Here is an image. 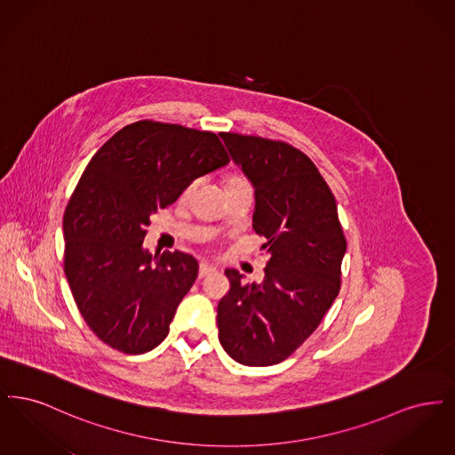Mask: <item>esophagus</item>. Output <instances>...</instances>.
Masks as SVG:
<instances>
[{
  "mask_svg": "<svg viewBox=\"0 0 455 455\" xmlns=\"http://www.w3.org/2000/svg\"><path fill=\"white\" fill-rule=\"evenodd\" d=\"M217 271V267L215 266H212V264H199V278H204V276H208V275H213Z\"/></svg>",
  "mask_w": 455,
  "mask_h": 455,
  "instance_id": "esophagus-1",
  "label": "esophagus"
}]
</instances>
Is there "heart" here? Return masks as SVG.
Listing matches in <instances>:
<instances>
[{
	"label": "heart",
	"mask_w": 455,
	"mask_h": 455,
	"mask_svg": "<svg viewBox=\"0 0 455 455\" xmlns=\"http://www.w3.org/2000/svg\"><path fill=\"white\" fill-rule=\"evenodd\" d=\"M240 179H230L227 184H232V182H238ZM193 188H195V184H191V186H188V189H186V195H189L191 191H193Z\"/></svg>",
	"instance_id": "1"
}]
</instances>
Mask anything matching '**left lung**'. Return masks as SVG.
<instances>
[{
    "label": "left lung",
    "mask_w": 455,
    "mask_h": 455,
    "mask_svg": "<svg viewBox=\"0 0 455 455\" xmlns=\"http://www.w3.org/2000/svg\"><path fill=\"white\" fill-rule=\"evenodd\" d=\"M232 160L254 186L252 228L269 260L259 284L227 269L218 303V339L242 365L288 358L321 324L341 288L347 252L336 199L314 162L288 143L220 132Z\"/></svg>",
    "instance_id": "left-lung-1"
}]
</instances>
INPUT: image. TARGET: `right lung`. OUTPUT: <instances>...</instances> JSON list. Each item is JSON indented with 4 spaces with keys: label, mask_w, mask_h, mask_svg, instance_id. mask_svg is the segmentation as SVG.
Here are the masks:
<instances>
[{
    "label": "right lung",
    "mask_w": 455,
    "mask_h": 455,
    "mask_svg": "<svg viewBox=\"0 0 455 455\" xmlns=\"http://www.w3.org/2000/svg\"><path fill=\"white\" fill-rule=\"evenodd\" d=\"M228 162L215 132L155 121L124 126L92 156L63 218L65 273L100 341L141 355L167 338L197 260L180 251L152 256L145 228L195 179Z\"/></svg>",
    "instance_id": "obj_1"
}]
</instances>
